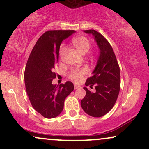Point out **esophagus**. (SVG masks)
<instances>
[{"label":"esophagus","mask_w":149,"mask_h":149,"mask_svg":"<svg viewBox=\"0 0 149 149\" xmlns=\"http://www.w3.org/2000/svg\"><path fill=\"white\" fill-rule=\"evenodd\" d=\"M78 88H80L79 85H77L76 84H74V89H75V90H76V89H78Z\"/></svg>","instance_id":"esophagus-1"}]
</instances>
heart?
Returning a JSON list of instances; mask_svg holds the SVG:
<instances>
[{
	"label": "heart",
	"mask_w": 149,
	"mask_h": 149,
	"mask_svg": "<svg viewBox=\"0 0 149 149\" xmlns=\"http://www.w3.org/2000/svg\"><path fill=\"white\" fill-rule=\"evenodd\" d=\"M71 43L73 47L82 54H85L88 52L91 47V43L87 38L84 36H77L73 38L71 40ZM66 53V47L61 45L59 49V57L63 59ZM88 73V69L86 67L76 68L73 69L69 73V78L75 82H79L82 78Z\"/></svg>",
	"instance_id": "b5f03b06"
}]
</instances>
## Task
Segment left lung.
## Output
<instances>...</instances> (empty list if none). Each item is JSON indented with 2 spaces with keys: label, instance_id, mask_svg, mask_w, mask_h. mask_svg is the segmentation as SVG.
<instances>
[{
  "label": "left lung",
  "instance_id": "obj_1",
  "mask_svg": "<svg viewBox=\"0 0 149 149\" xmlns=\"http://www.w3.org/2000/svg\"><path fill=\"white\" fill-rule=\"evenodd\" d=\"M92 34L100 49L98 60L92 76L86 80L85 85L96 91L92 92L86 87L85 97L80 102L82 109L92 117H102L113 107L120 87V73L117 59L111 45L102 34L95 30H85Z\"/></svg>",
  "mask_w": 149,
  "mask_h": 149
}]
</instances>
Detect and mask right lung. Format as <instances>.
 <instances>
[{
  "instance_id": "1",
  "label": "right lung",
  "mask_w": 149,
  "mask_h": 149,
  "mask_svg": "<svg viewBox=\"0 0 149 149\" xmlns=\"http://www.w3.org/2000/svg\"><path fill=\"white\" fill-rule=\"evenodd\" d=\"M73 30L48 31L39 38L26 65V90L32 107L46 118H53L61 113L66 97L74 89L73 83L59 86L52 84L56 78L53 69L58 61L61 42L75 33Z\"/></svg>"
}]
</instances>
